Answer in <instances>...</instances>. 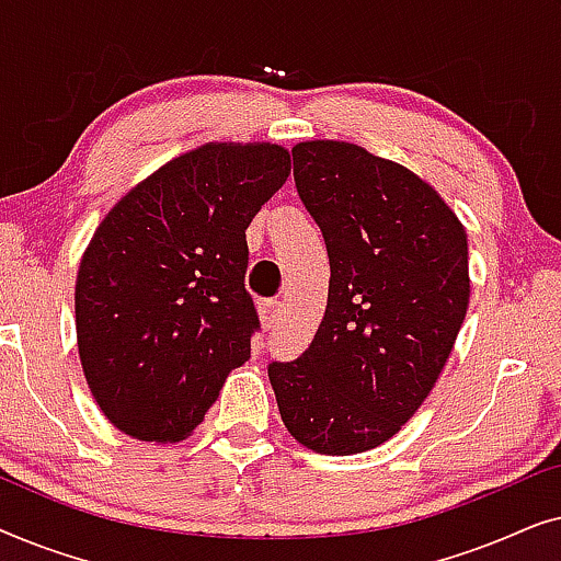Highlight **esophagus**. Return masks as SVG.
Here are the masks:
<instances>
[{
	"label": "esophagus",
	"instance_id": "34e87169",
	"mask_svg": "<svg viewBox=\"0 0 561 561\" xmlns=\"http://www.w3.org/2000/svg\"><path fill=\"white\" fill-rule=\"evenodd\" d=\"M257 311H260V321H263V327L271 329L280 317L283 304L278 301V298H265V301L257 304Z\"/></svg>",
	"mask_w": 561,
	"mask_h": 561
}]
</instances>
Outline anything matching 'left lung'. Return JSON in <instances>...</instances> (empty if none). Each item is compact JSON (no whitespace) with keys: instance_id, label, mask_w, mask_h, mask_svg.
Segmentation results:
<instances>
[{"instance_id":"1","label":"left lung","mask_w":561,"mask_h":561,"mask_svg":"<svg viewBox=\"0 0 561 561\" xmlns=\"http://www.w3.org/2000/svg\"><path fill=\"white\" fill-rule=\"evenodd\" d=\"M290 156L332 278L309 350L267 378L296 442L357 455L401 432L449 359L470 304L467 234L426 181L359 145L309 140Z\"/></svg>"}]
</instances>
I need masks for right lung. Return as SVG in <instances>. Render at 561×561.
Returning <instances> with one entry per match:
<instances>
[{
	"label": "right lung",
	"mask_w": 561,
	"mask_h": 561,
	"mask_svg": "<svg viewBox=\"0 0 561 561\" xmlns=\"http://www.w3.org/2000/svg\"><path fill=\"white\" fill-rule=\"evenodd\" d=\"M290 175L286 148L209 142L129 188L76 275V340L91 396L119 432L181 442L260 327L244 229Z\"/></svg>",
	"instance_id": "add662e5"
}]
</instances>
